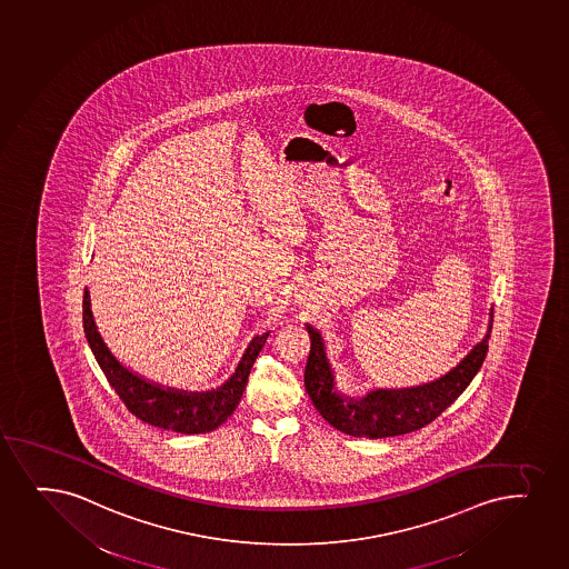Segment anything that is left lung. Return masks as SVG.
<instances>
[{
  "mask_svg": "<svg viewBox=\"0 0 569 569\" xmlns=\"http://www.w3.org/2000/svg\"><path fill=\"white\" fill-rule=\"evenodd\" d=\"M493 309L483 340L472 347L453 370L425 386L408 389H376L362 399L343 397L336 391L333 370L327 359L325 341L313 327H309L311 351L306 365V391L315 408L328 423L351 437L387 438L418 431L445 412L477 376L488 353Z\"/></svg>",
  "mask_w": 569,
  "mask_h": 569,
  "instance_id": "left-lung-1",
  "label": "left lung"
}]
</instances>
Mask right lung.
Masks as SVG:
<instances>
[{"label":"right lung","instance_id":"1","mask_svg":"<svg viewBox=\"0 0 569 569\" xmlns=\"http://www.w3.org/2000/svg\"><path fill=\"white\" fill-rule=\"evenodd\" d=\"M83 328L94 359L102 368L110 386L118 392L119 399L129 408V412L134 413L144 423L182 435L214 431L236 412L249 381L250 368L269 336V332L261 333L250 341L236 373L222 387L212 391L188 392L148 381L142 376L131 372L113 357L92 317L91 296L87 288L83 295Z\"/></svg>","mask_w":569,"mask_h":569}]
</instances>
